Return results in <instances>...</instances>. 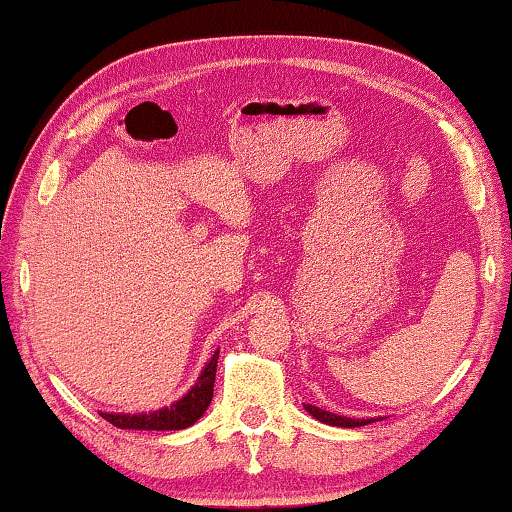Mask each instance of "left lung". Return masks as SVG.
<instances>
[{"instance_id": "left-lung-1", "label": "left lung", "mask_w": 512, "mask_h": 512, "mask_svg": "<svg viewBox=\"0 0 512 512\" xmlns=\"http://www.w3.org/2000/svg\"><path fill=\"white\" fill-rule=\"evenodd\" d=\"M304 410L309 412L313 419H318L320 423H327V426H336V428H361V426H368V423L377 421V419H350V416H341V414L320 410V407L306 405V403H304ZM380 419H384V416H380Z\"/></svg>"}]
</instances>
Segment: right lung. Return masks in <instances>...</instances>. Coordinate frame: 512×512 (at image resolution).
<instances>
[{"instance_id":"1","label":"right lung","mask_w":512,"mask_h":512,"mask_svg":"<svg viewBox=\"0 0 512 512\" xmlns=\"http://www.w3.org/2000/svg\"><path fill=\"white\" fill-rule=\"evenodd\" d=\"M217 359L219 350L210 357V361L203 366L199 380L194 382V387L185 393L183 398H178L176 403L162 410L153 412H141V414H125V412H100L105 421L121 430H183L194 426L196 421L206 414L212 389H215V375H217Z\"/></svg>"}]
</instances>
